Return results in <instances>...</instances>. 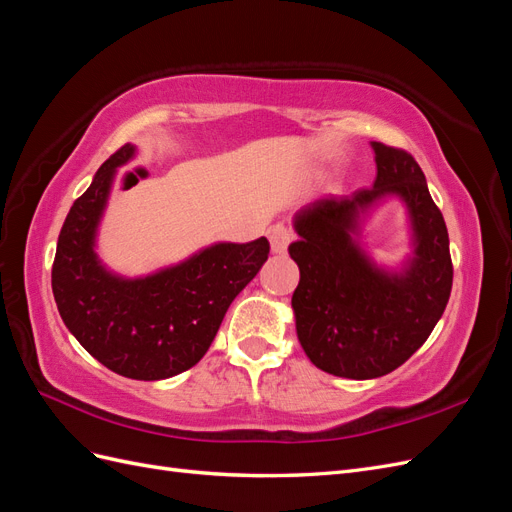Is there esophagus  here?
<instances>
[{
	"mask_svg": "<svg viewBox=\"0 0 512 512\" xmlns=\"http://www.w3.org/2000/svg\"><path fill=\"white\" fill-rule=\"evenodd\" d=\"M267 235H269V243H271V252H273V254H284V252L288 250V245H290L292 239H294L292 230L286 228L284 224L271 226Z\"/></svg>",
	"mask_w": 512,
	"mask_h": 512,
	"instance_id": "34e87169",
	"label": "esophagus"
}]
</instances>
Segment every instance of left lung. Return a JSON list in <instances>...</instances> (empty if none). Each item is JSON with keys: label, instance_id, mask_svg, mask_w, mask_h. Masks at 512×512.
Returning a JSON list of instances; mask_svg holds the SVG:
<instances>
[{"label": "left lung", "instance_id": "1", "mask_svg": "<svg viewBox=\"0 0 512 512\" xmlns=\"http://www.w3.org/2000/svg\"><path fill=\"white\" fill-rule=\"evenodd\" d=\"M378 175L350 196H322L294 215L290 243L301 280L292 294L299 342L318 369L339 378L391 374L425 344L453 288L448 230L421 166L404 149L371 143ZM397 195L409 209L413 256L378 268L358 243L364 215Z\"/></svg>", "mask_w": 512, "mask_h": 512}]
</instances>
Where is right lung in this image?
<instances>
[{
  "label": "right lung",
  "instance_id": "right-lung-1",
  "mask_svg": "<svg viewBox=\"0 0 512 512\" xmlns=\"http://www.w3.org/2000/svg\"><path fill=\"white\" fill-rule=\"evenodd\" d=\"M136 156L123 145L108 158L61 226L51 284L59 316L104 367L132 380H164L209 350L226 309L269 258V241L215 243L147 277H121L96 254V235L117 168Z\"/></svg>",
  "mask_w": 512,
  "mask_h": 512
}]
</instances>
